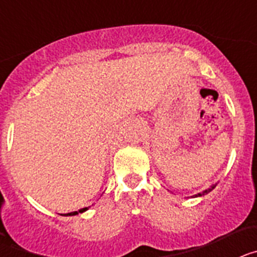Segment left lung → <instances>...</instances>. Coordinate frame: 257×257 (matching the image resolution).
Returning <instances> with one entry per match:
<instances>
[{"label": "left lung", "instance_id": "obj_1", "mask_svg": "<svg viewBox=\"0 0 257 257\" xmlns=\"http://www.w3.org/2000/svg\"><path fill=\"white\" fill-rule=\"evenodd\" d=\"M216 187V185H211L210 188H208V189H206V190H203V192L202 193H198V194H196V197H201V196H205V194H207V193H210L211 190L213 189V188Z\"/></svg>", "mask_w": 257, "mask_h": 257}]
</instances>
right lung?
Segmentation results:
<instances>
[{
	"label": "right lung",
	"instance_id": "obj_1",
	"mask_svg": "<svg viewBox=\"0 0 257 257\" xmlns=\"http://www.w3.org/2000/svg\"><path fill=\"white\" fill-rule=\"evenodd\" d=\"M86 210H87V207H85V208H81V210H78V211H74V212L65 213V216H73V215H78V213H82V212H85Z\"/></svg>",
	"mask_w": 257,
	"mask_h": 257
}]
</instances>
